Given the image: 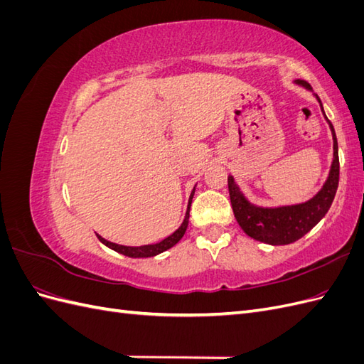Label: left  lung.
I'll list each match as a JSON object with an SVG mask.
<instances>
[{"instance_id":"8db88e82","label":"left lung","mask_w":364,"mask_h":364,"mask_svg":"<svg viewBox=\"0 0 364 364\" xmlns=\"http://www.w3.org/2000/svg\"><path fill=\"white\" fill-rule=\"evenodd\" d=\"M296 85L304 86L305 90L313 91L311 86L304 80H294ZM316 100L321 105V109L323 112V106L321 98L317 94H313ZM325 115V112H323ZM326 118V115H325ZM328 121L329 129L333 134V142H334V153H333V164L331 170H329L328 179L325 181L323 186L314 197L304 203L296 205H285V206H277V208H264L253 205L247 200V197L241 193L240 186L235 183L234 176H228V186H229V197L230 203H232L234 215L237 218L238 225L245 232L261 243L272 245V246H284L294 243L299 238H302L305 234L321 222L328 213V209L331 208L333 200L336 197V191L338 186V146H337V136L331 121Z\"/></svg>"}]
</instances>
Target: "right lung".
Returning <instances> with one entry per match:
<instances>
[{"instance_id": "obj_1", "label": "right lung", "mask_w": 364, "mask_h": 364, "mask_svg": "<svg viewBox=\"0 0 364 364\" xmlns=\"http://www.w3.org/2000/svg\"><path fill=\"white\" fill-rule=\"evenodd\" d=\"M194 191H196V186L191 191V196H190V200H188V208H186V214H185V218L182 225L174 230V232L171 235H168L167 238H164L162 241H159V243L156 245H146V246H121V245H115V243H111V241L105 240L103 237H100L97 234L98 240L102 241V243L105 246H107L109 249H112L118 253H123V255L126 257H130V258H150V257H156L159 255V253L165 252L171 249L174 245H178L181 238L183 237L186 228H188V220H190V206H191V202H193V196H194Z\"/></svg>"}]
</instances>
